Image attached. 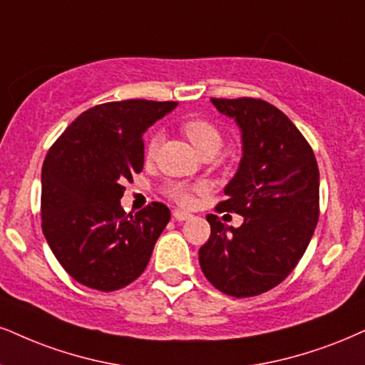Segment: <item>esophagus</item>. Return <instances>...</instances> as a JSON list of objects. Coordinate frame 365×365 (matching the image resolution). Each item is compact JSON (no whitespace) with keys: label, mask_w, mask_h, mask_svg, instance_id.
<instances>
[{"label":"esophagus","mask_w":365,"mask_h":365,"mask_svg":"<svg viewBox=\"0 0 365 365\" xmlns=\"http://www.w3.org/2000/svg\"><path fill=\"white\" fill-rule=\"evenodd\" d=\"M173 217L178 220V222H186V220L191 218V213H187V211L184 210H174Z\"/></svg>","instance_id":"esophagus-1"}]
</instances>
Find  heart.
I'll return each mask as SVG.
<instances>
[{"instance_id":"obj_1","label":"heart","mask_w":365,"mask_h":365,"mask_svg":"<svg viewBox=\"0 0 365 365\" xmlns=\"http://www.w3.org/2000/svg\"><path fill=\"white\" fill-rule=\"evenodd\" d=\"M182 132L191 142V145L196 148L197 154H206V152H213L217 154L223 143L222 132L215 127L213 123L203 118H192L182 123ZM160 145V135H152L147 140L145 145V157L147 159H154L157 154V148ZM192 187L186 186L182 182H174L168 187V195L174 201L181 205H187L191 201Z\"/></svg>"}]
</instances>
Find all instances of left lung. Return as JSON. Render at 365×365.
<instances>
[{
  "mask_svg": "<svg viewBox=\"0 0 365 365\" xmlns=\"http://www.w3.org/2000/svg\"><path fill=\"white\" fill-rule=\"evenodd\" d=\"M211 103L242 132L240 164L217 210L242 215L244 223L225 227L208 215L211 235L200 265L217 289L249 298L276 287L303 257L320 215V173L307 138L271 103Z\"/></svg>",
  "mask_w": 365,
  "mask_h": 365,
  "instance_id": "obj_1",
  "label": "left lung"
}]
</instances>
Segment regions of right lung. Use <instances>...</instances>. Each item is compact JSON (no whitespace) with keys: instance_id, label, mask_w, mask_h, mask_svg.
I'll return each mask as SVG.
<instances>
[{"instance_id":"right-lung-1","label":"right lung","mask_w":365,"mask_h":365,"mask_svg":"<svg viewBox=\"0 0 365 365\" xmlns=\"http://www.w3.org/2000/svg\"><path fill=\"white\" fill-rule=\"evenodd\" d=\"M175 106L148 100L93 106L47 152L42 230L56 259L81 284L116 291L145 271L170 211L155 201L127 215L120 200L123 184L143 169L142 135Z\"/></svg>"}]
</instances>
